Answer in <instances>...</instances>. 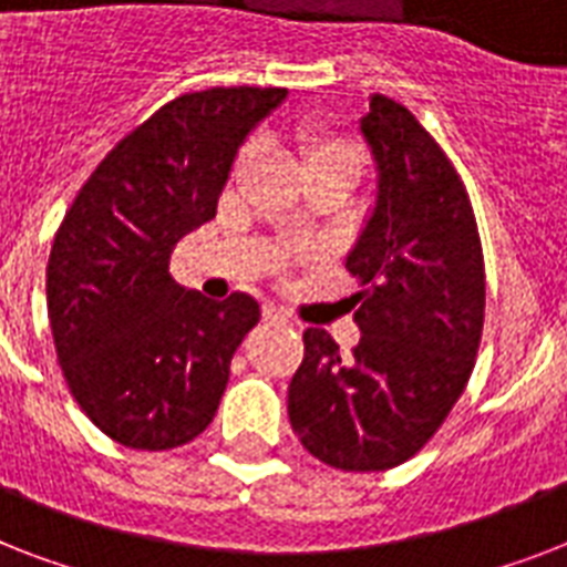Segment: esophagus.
Wrapping results in <instances>:
<instances>
[{
	"mask_svg": "<svg viewBox=\"0 0 567 567\" xmlns=\"http://www.w3.org/2000/svg\"><path fill=\"white\" fill-rule=\"evenodd\" d=\"M261 318H265V323H274V327H288L291 323V318L282 309H276V306H265Z\"/></svg>",
	"mask_w": 567,
	"mask_h": 567,
	"instance_id": "1",
	"label": "esophagus"
}]
</instances>
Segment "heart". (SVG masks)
<instances>
[{"mask_svg":"<svg viewBox=\"0 0 567 567\" xmlns=\"http://www.w3.org/2000/svg\"><path fill=\"white\" fill-rule=\"evenodd\" d=\"M297 153H300V164L306 176L309 173L332 171L347 176L350 182L359 179V173L364 167V153L359 150V144L347 141V137H332L320 128H300L297 132ZM249 158V146L240 150L238 162H235V171H240Z\"/></svg>","mask_w":567,"mask_h":567,"instance_id":"obj_1","label":"heart"}]
</instances>
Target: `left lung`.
Listing matches in <instances>:
<instances>
[{"instance_id": "obj_1", "label": "left lung", "mask_w": 567, "mask_h": 567, "mask_svg": "<svg viewBox=\"0 0 567 567\" xmlns=\"http://www.w3.org/2000/svg\"><path fill=\"white\" fill-rule=\"evenodd\" d=\"M377 188L347 252L362 285V329L341 359L323 329H306V359L288 388L302 447L338 471H385L414 456L450 414L483 336L485 267L467 190L409 109L371 96L359 120Z\"/></svg>"}]
</instances>
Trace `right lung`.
Returning <instances> with one entry per match:
<instances>
[{
    "instance_id": "right-lung-1",
    "label": "right lung",
    "mask_w": 567,
    "mask_h": 567,
    "mask_svg": "<svg viewBox=\"0 0 567 567\" xmlns=\"http://www.w3.org/2000/svg\"><path fill=\"white\" fill-rule=\"evenodd\" d=\"M285 96L212 87L167 102L105 155L58 229L47 267L58 362L82 412L126 447L194 441L261 318L249 293L185 291L171 256L214 220L238 150Z\"/></svg>"
}]
</instances>
